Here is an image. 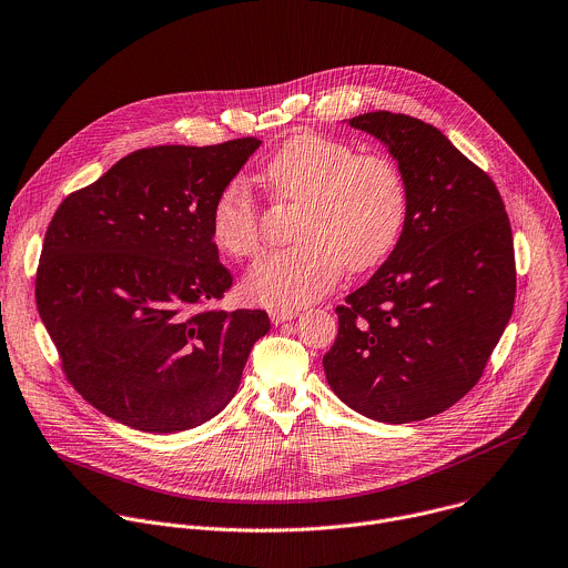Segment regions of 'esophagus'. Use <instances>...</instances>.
I'll return each mask as SVG.
<instances>
[{
  "mask_svg": "<svg viewBox=\"0 0 568 568\" xmlns=\"http://www.w3.org/2000/svg\"><path fill=\"white\" fill-rule=\"evenodd\" d=\"M296 316H298V310H292V307H274V310H270V318L276 325H281L285 321H292Z\"/></svg>",
  "mask_w": 568,
  "mask_h": 568,
  "instance_id": "34e87169",
  "label": "esophagus"
}]
</instances>
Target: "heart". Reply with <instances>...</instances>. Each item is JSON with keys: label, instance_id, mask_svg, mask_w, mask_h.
<instances>
[{"label": "heart", "instance_id": "heart-1", "mask_svg": "<svg viewBox=\"0 0 568 568\" xmlns=\"http://www.w3.org/2000/svg\"><path fill=\"white\" fill-rule=\"evenodd\" d=\"M263 180L278 201L303 203L296 247L267 254L245 276V294L270 307H301L325 296L345 265H379L404 230L408 194L399 166L352 144L298 133L265 164ZM216 247L239 261L261 252V207L239 180L225 184L212 207Z\"/></svg>", "mask_w": 568, "mask_h": 568}]
</instances>
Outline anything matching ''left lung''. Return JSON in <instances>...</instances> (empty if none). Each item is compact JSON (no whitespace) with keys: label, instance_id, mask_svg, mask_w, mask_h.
<instances>
[{"label":"left lung","instance_id":"obj_1","mask_svg":"<svg viewBox=\"0 0 568 568\" xmlns=\"http://www.w3.org/2000/svg\"><path fill=\"white\" fill-rule=\"evenodd\" d=\"M347 122L397 160L408 210L388 261L336 307L338 334L323 369L358 415L422 422L479 382L508 325L510 223L495 182L433 124L390 111Z\"/></svg>","mask_w":568,"mask_h":568}]
</instances>
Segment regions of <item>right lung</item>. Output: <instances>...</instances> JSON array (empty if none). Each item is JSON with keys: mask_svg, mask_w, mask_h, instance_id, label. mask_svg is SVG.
<instances>
[{"mask_svg": "<svg viewBox=\"0 0 568 568\" xmlns=\"http://www.w3.org/2000/svg\"><path fill=\"white\" fill-rule=\"evenodd\" d=\"M261 146L162 144L118 160L55 212L36 298L73 388L142 433L192 430L236 395L263 310H210L232 287L212 207Z\"/></svg>", "mask_w": 568, "mask_h": 568, "instance_id": "add662e5", "label": "right lung"}]
</instances>
